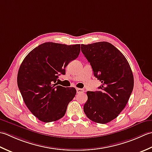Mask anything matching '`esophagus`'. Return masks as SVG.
I'll use <instances>...</instances> for the list:
<instances>
[{"instance_id":"obj_1","label":"esophagus","mask_w":152,"mask_h":152,"mask_svg":"<svg viewBox=\"0 0 152 152\" xmlns=\"http://www.w3.org/2000/svg\"><path fill=\"white\" fill-rule=\"evenodd\" d=\"M77 93H83L84 92V90L82 88H77Z\"/></svg>"}]
</instances>
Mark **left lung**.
<instances>
[{"instance_id":"left-lung-1","label":"left lung","mask_w":152,"mask_h":152,"mask_svg":"<svg viewBox=\"0 0 152 152\" xmlns=\"http://www.w3.org/2000/svg\"><path fill=\"white\" fill-rule=\"evenodd\" d=\"M81 51L91 64L94 75L102 83L99 91L86 92L83 107L92 121L106 124L125 108L134 87V77L127 60L107 42L81 45Z\"/></svg>"}]
</instances>
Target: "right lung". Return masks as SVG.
Segmentation results:
<instances>
[{"instance_id":"add662e5","label":"right lung","mask_w":152,"mask_h":152,"mask_svg":"<svg viewBox=\"0 0 152 152\" xmlns=\"http://www.w3.org/2000/svg\"><path fill=\"white\" fill-rule=\"evenodd\" d=\"M80 45L45 42L24 58L18 73V86L27 108L40 121H56L63 117L76 94L73 87L57 85L60 74L79 56Z\"/></svg>"}]
</instances>
